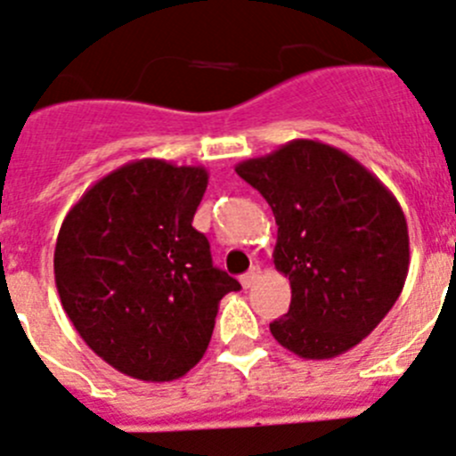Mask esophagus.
<instances>
[{
  "label": "esophagus",
  "instance_id": "obj_1",
  "mask_svg": "<svg viewBox=\"0 0 456 456\" xmlns=\"http://www.w3.org/2000/svg\"><path fill=\"white\" fill-rule=\"evenodd\" d=\"M260 278H262V269L256 265V266H250L248 273L241 275L240 282H241V287H244V289H248V287L256 285V282H257V280H260Z\"/></svg>",
  "mask_w": 456,
  "mask_h": 456
}]
</instances>
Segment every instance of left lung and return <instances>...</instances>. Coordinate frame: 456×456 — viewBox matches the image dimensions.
<instances>
[{"label": "left lung", "mask_w": 456, "mask_h": 456, "mask_svg": "<svg viewBox=\"0 0 456 456\" xmlns=\"http://www.w3.org/2000/svg\"><path fill=\"white\" fill-rule=\"evenodd\" d=\"M235 171L278 224L273 265L291 305L269 325L303 359H332L389 314L409 271L407 219L375 174L337 146L291 140Z\"/></svg>", "instance_id": "left-lung-1"}]
</instances>
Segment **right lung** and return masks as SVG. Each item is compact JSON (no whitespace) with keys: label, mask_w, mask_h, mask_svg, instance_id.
<instances>
[{"label":"right lung","mask_w":456,"mask_h":456,"mask_svg":"<svg viewBox=\"0 0 456 456\" xmlns=\"http://www.w3.org/2000/svg\"><path fill=\"white\" fill-rule=\"evenodd\" d=\"M206 167L133 160L67 212L53 250L62 310L81 339L128 378L171 382L206 354L219 300L241 289L212 266L191 225Z\"/></svg>","instance_id":"right-lung-1"}]
</instances>
